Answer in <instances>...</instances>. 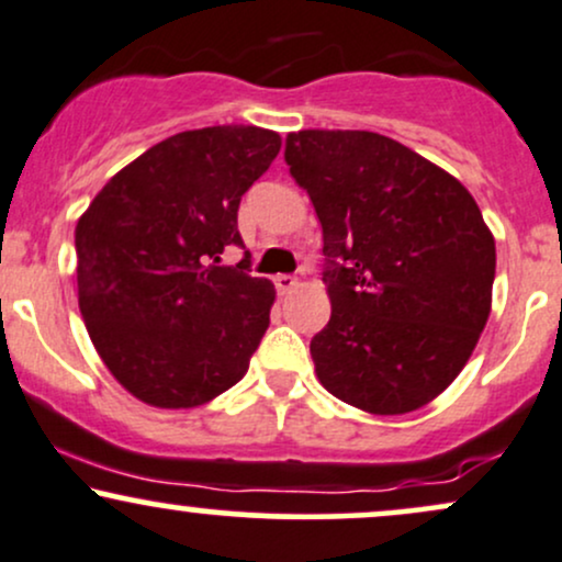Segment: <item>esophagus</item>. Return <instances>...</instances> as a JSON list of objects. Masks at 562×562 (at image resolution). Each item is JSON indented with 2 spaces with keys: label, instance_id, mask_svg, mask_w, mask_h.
<instances>
[{
  "label": "esophagus",
  "instance_id": "1",
  "mask_svg": "<svg viewBox=\"0 0 562 562\" xmlns=\"http://www.w3.org/2000/svg\"><path fill=\"white\" fill-rule=\"evenodd\" d=\"M295 285H299V280H295L293 274H277L274 277V288L280 295H288Z\"/></svg>",
  "mask_w": 562,
  "mask_h": 562
}]
</instances>
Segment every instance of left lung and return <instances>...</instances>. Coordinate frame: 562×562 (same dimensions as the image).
Here are the masks:
<instances>
[{
    "label": "left lung",
    "mask_w": 562,
    "mask_h": 562,
    "mask_svg": "<svg viewBox=\"0 0 562 562\" xmlns=\"http://www.w3.org/2000/svg\"><path fill=\"white\" fill-rule=\"evenodd\" d=\"M285 160L330 261V322L312 338L319 383L370 415L430 404L492 312L496 248L479 203L441 166L375 132H290Z\"/></svg>",
    "instance_id": "obj_1"
}]
</instances>
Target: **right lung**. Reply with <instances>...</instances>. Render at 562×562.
<instances>
[{
    "mask_svg": "<svg viewBox=\"0 0 562 562\" xmlns=\"http://www.w3.org/2000/svg\"><path fill=\"white\" fill-rule=\"evenodd\" d=\"M282 137L205 126L158 142L97 192L76 224V285L89 338L142 404L192 409L248 372L277 299L263 277L218 267L243 245L237 209Z\"/></svg>",
    "mask_w": 562,
    "mask_h": 562,
    "instance_id": "add662e5",
    "label": "right lung"
}]
</instances>
